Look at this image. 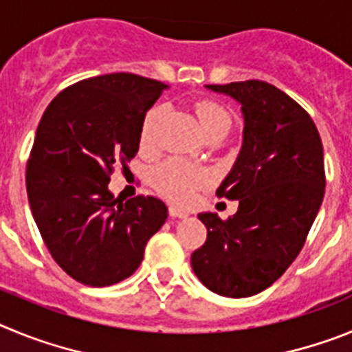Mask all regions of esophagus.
Returning <instances> with one entry per match:
<instances>
[{"label": "esophagus", "instance_id": "obj_1", "mask_svg": "<svg viewBox=\"0 0 352 352\" xmlns=\"http://www.w3.org/2000/svg\"><path fill=\"white\" fill-rule=\"evenodd\" d=\"M169 214L173 217V219H186V217H188V213H186V211L179 210V208H176V206L169 208Z\"/></svg>", "mask_w": 352, "mask_h": 352}]
</instances>
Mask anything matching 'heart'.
<instances>
[{"label": "heart", "mask_w": 352, "mask_h": 352, "mask_svg": "<svg viewBox=\"0 0 352 352\" xmlns=\"http://www.w3.org/2000/svg\"><path fill=\"white\" fill-rule=\"evenodd\" d=\"M199 123L204 133L211 132L214 129L222 126H231V116L222 105L214 102L203 100L195 105ZM162 114V107H153L148 111L141 126V142L142 146L151 144L153 141V132L157 126V121ZM206 182V174L203 170L194 169L188 164H183L179 160H169L157 167L153 173V185L162 195L169 197L176 203H186L192 197L194 190L199 185Z\"/></svg>", "instance_id": "b5f03b06"}]
</instances>
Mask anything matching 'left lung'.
<instances>
[{"mask_svg":"<svg viewBox=\"0 0 352 352\" xmlns=\"http://www.w3.org/2000/svg\"><path fill=\"white\" fill-rule=\"evenodd\" d=\"M238 102L243 141L219 197L238 201L223 222L199 213L208 238L190 257L210 291L247 298L268 289L296 259L324 197L322 142L312 118L273 84H206Z\"/></svg>","mask_w":352,"mask_h":352,"instance_id":"8db88e82","label":"left lung"}]
</instances>
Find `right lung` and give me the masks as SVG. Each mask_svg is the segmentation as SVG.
Wrapping results in <instances>:
<instances>
[{"instance_id": "1", "label": "right lung", "mask_w": 352, "mask_h": 352, "mask_svg": "<svg viewBox=\"0 0 352 352\" xmlns=\"http://www.w3.org/2000/svg\"><path fill=\"white\" fill-rule=\"evenodd\" d=\"M169 86L107 74L63 89L45 109L26 169L31 213L52 259L89 287L125 280L164 226L157 197L121 201L109 190L116 164L139 151L148 111Z\"/></svg>"}]
</instances>
